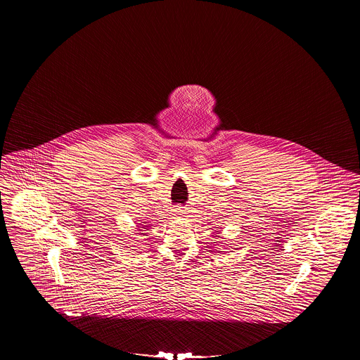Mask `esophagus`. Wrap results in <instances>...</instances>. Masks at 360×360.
<instances>
[{
  "label": "esophagus",
  "instance_id": "obj_1",
  "mask_svg": "<svg viewBox=\"0 0 360 360\" xmlns=\"http://www.w3.org/2000/svg\"><path fill=\"white\" fill-rule=\"evenodd\" d=\"M186 210H184V207H176V210H174V215L176 217H179V218H181L186 212H184Z\"/></svg>",
  "mask_w": 360,
  "mask_h": 360
}]
</instances>
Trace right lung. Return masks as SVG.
<instances>
[{"label":"right lung","instance_id":"1","mask_svg":"<svg viewBox=\"0 0 360 360\" xmlns=\"http://www.w3.org/2000/svg\"><path fill=\"white\" fill-rule=\"evenodd\" d=\"M142 234H143V233H142Z\"/></svg>","mask_w":360,"mask_h":360}]
</instances>
